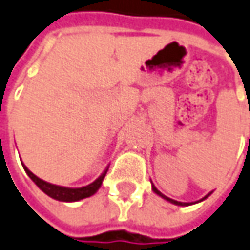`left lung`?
<instances>
[{
	"label": "left lung",
	"mask_w": 250,
	"mask_h": 250,
	"mask_svg": "<svg viewBox=\"0 0 250 250\" xmlns=\"http://www.w3.org/2000/svg\"><path fill=\"white\" fill-rule=\"evenodd\" d=\"M152 190H153V191H154V193H156V194H157V196H160L161 198H163V200H166V201H168V203L174 204V205H179V207H188V205H193V204L201 203V201H204L205 198H208V197H209L210 194H212V191H209V193H208L207 196L203 197V198H201V200H198V201H194V203H181V201H176V200H172V198H169V197L164 196V194H163L161 191H159V190H157V188H156L154 185H152Z\"/></svg>",
	"instance_id": "obj_1"
}]
</instances>
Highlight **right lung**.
<instances>
[{"label": "right lung", "instance_id": "right-lung-1", "mask_svg": "<svg viewBox=\"0 0 250 250\" xmlns=\"http://www.w3.org/2000/svg\"><path fill=\"white\" fill-rule=\"evenodd\" d=\"M23 168H24L25 174L31 178L32 182L35 183L46 196L52 197L53 200H57V201H62V203H75V201H79V200H83V198H87V197L96 194L98 189L101 188L105 174L108 171V167H106L103 171V174L100 175L94 182H91L87 186H83V188H65V186L53 185V183H49L46 181H43V179H41L35 174H32L24 164H23Z\"/></svg>", "mask_w": 250, "mask_h": 250}]
</instances>
